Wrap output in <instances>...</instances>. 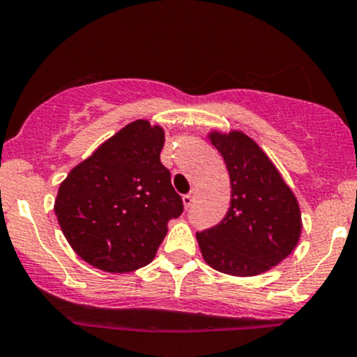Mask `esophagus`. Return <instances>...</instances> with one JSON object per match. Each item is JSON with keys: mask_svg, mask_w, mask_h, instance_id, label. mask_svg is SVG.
Returning a JSON list of instances; mask_svg holds the SVG:
<instances>
[{"mask_svg": "<svg viewBox=\"0 0 357 357\" xmlns=\"http://www.w3.org/2000/svg\"><path fill=\"white\" fill-rule=\"evenodd\" d=\"M193 202H195V195L193 193H188V195H185V197H183V203H185L186 208H190V206L193 205Z\"/></svg>", "mask_w": 357, "mask_h": 357, "instance_id": "34e87169", "label": "esophagus"}]
</instances>
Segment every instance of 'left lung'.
<instances>
[{
  "mask_svg": "<svg viewBox=\"0 0 357 357\" xmlns=\"http://www.w3.org/2000/svg\"><path fill=\"white\" fill-rule=\"evenodd\" d=\"M210 140L225 160L232 191L225 217L197 232L203 257L232 276L268 271L298 244L301 217L295 195L245 134H211Z\"/></svg>",
  "mask_w": 357,
  "mask_h": 357,
  "instance_id": "left-lung-1",
  "label": "left lung"
}]
</instances>
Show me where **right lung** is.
Instances as JSON below:
<instances>
[{
    "mask_svg": "<svg viewBox=\"0 0 357 357\" xmlns=\"http://www.w3.org/2000/svg\"><path fill=\"white\" fill-rule=\"evenodd\" d=\"M164 130L128 123L77 164L59 188V225L70 248L101 271L130 273L154 259L183 199L159 155Z\"/></svg>",
    "mask_w": 357,
    "mask_h": 357,
    "instance_id": "1",
    "label": "right lung"
}]
</instances>
